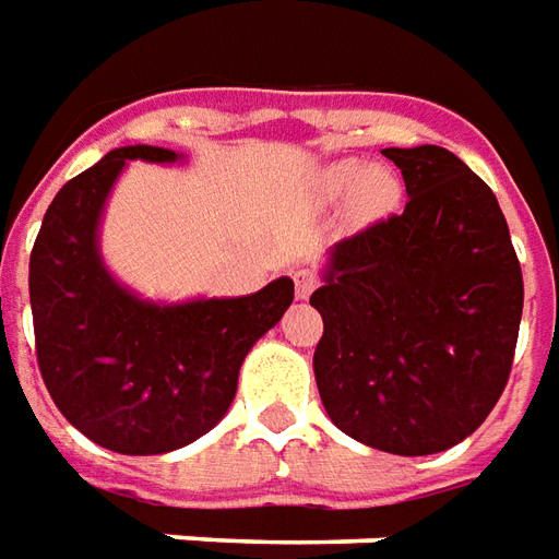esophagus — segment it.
<instances>
[{
	"label": "esophagus",
	"instance_id": "obj_1",
	"mask_svg": "<svg viewBox=\"0 0 559 559\" xmlns=\"http://www.w3.org/2000/svg\"><path fill=\"white\" fill-rule=\"evenodd\" d=\"M319 286V280H316V273L307 271V267H300L295 271V292H298L300 300H307L312 295V288Z\"/></svg>",
	"mask_w": 559,
	"mask_h": 559
}]
</instances>
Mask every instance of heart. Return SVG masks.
Segmentation results:
<instances>
[{"mask_svg": "<svg viewBox=\"0 0 559 559\" xmlns=\"http://www.w3.org/2000/svg\"><path fill=\"white\" fill-rule=\"evenodd\" d=\"M319 189L324 198L349 195L358 216H382L397 204L400 183L388 168H364L361 162H336L319 174Z\"/></svg>", "mask_w": 559, "mask_h": 559, "instance_id": "obj_1", "label": "heart"}]
</instances>
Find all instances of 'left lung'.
<instances>
[{
  "instance_id": "8db88e82",
  "label": "left lung",
  "mask_w": 559,
  "mask_h": 559,
  "mask_svg": "<svg viewBox=\"0 0 559 559\" xmlns=\"http://www.w3.org/2000/svg\"><path fill=\"white\" fill-rule=\"evenodd\" d=\"M406 207L331 247L310 304L316 385L343 433L388 454L457 445L512 370L524 276L490 186L445 146H388Z\"/></svg>"
}]
</instances>
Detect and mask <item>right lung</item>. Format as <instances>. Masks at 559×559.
Here are the masks:
<instances>
[{
    "instance_id": "add662e5",
    "label": "right lung",
    "mask_w": 559,
    "mask_h": 559,
    "mask_svg": "<svg viewBox=\"0 0 559 559\" xmlns=\"http://www.w3.org/2000/svg\"><path fill=\"white\" fill-rule=\"evenodd\" d=\"M177 162L165 146H120L62 186L29 255L35 355L59 413L117 454L183 449L223 421L240 364L292 307L280 276L247 298L156 304L120 286L98 223L126 162Z\"/></svg>"
}]
</instances>
